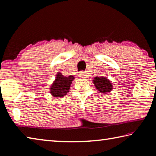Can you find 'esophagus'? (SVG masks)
Instances as JSON below:
<instances>
[{
    "label": "esophagus",
    "mask_w": 156,
    "mask_h": 156,
    "mask_svg": "<svg viewBox=\"0 0 156 156\" xmlns=\"http://www.w3.org/2000/svg\"><path fill=\"white\" fill-rule=\"evenodd\" d=\"M80 76H81L82 77H84V76H86V73L84 72H80Z\"/></svg>",
    "instance_id": "esophagus-1"
}]
</instances>
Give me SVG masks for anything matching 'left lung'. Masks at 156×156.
<instances>
[{"label": "left lung", "mask_w": 156, "mask_h": 156, "mask_svg": "<svg viewBox=\"0 0 156 156\" xmlns=\"http://www.w3.org/2000/svg\"><path fill=\"white\" fill-rule=\"evenodd\" d=\"M93 81L96 88L102 94H108L113 89L112 83L107 78L98 77L97 76Z\"/></svg>", "instance_id": "8db88e82"}]
</instances>
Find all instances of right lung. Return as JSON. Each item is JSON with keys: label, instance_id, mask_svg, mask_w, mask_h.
Returning <instances> with one entry per match:
<instances>
[{"label": "right lung", "instance_id": "obj_1", "mask_svg": "<svg viewBox=\"0 0 156 156\" xmlns=\"http://www.w3.org/2000/svg\"><path fill=\"white\" fill-rule=\"evenodd\" d=\"M74 77L73 76H69L68 77L63 76L61 73H57L56 80L51 84L50 88V93L53 96L56 98H61L69 91L70 86Z\"/></svg>", "mask_w": 156, "mask_h": 156}]
</instances>
